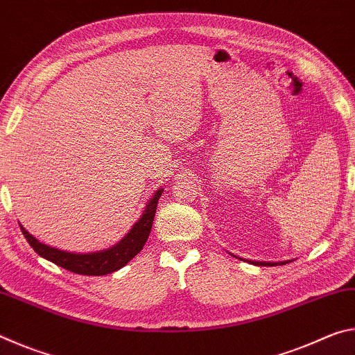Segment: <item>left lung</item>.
Here are the masks:
<instances>
[{
  "instance_id": "obj_1",
  "label": "left lung",
  "mask_w": 355,
  "mask_h": 355,
  "mask_svg": "<svg viewBox=\"0 0 355 355\" xmlns=\"http://www.w3.org/2000/svg\"><path fill=\"white\" fill-rule=\"evenodd\" d=\"M233 257H236V255H233ZM236 258H239V260H243V261H248V263H250V264H255V266H280V264H286V263H290V261H277V263H274V261H254V260H245V258H241V257H236Z\"/></svg>"
}]
</instances>
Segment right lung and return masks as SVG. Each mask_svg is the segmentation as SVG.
<instances>
[{"mask_svg":"<svg viewBox=\"0 0 355 355\" xmlns=\"http://www.w3.org/2000/svg\"><path fill=\"white\" fill-rule=\"evenodd\" d=\"M161 194H163V189L156 191L155 196L148 200L139 220L131 227V230L123 236V239H120L116 245L105 250L89 252V254H73V252L61 250L40 243L39 239H35L31 233L25 230V227L20 225V228L29 245L45 260L55 263L58 266L75 274L106 275L119 271L120 268H123L131 258L136 257L142 250L150 235V230H152L156 205H158Z\"/></svg>","mask_w":355,"mask_h":355,"instance_id":"1","label":"right lung"}]
</instances>
